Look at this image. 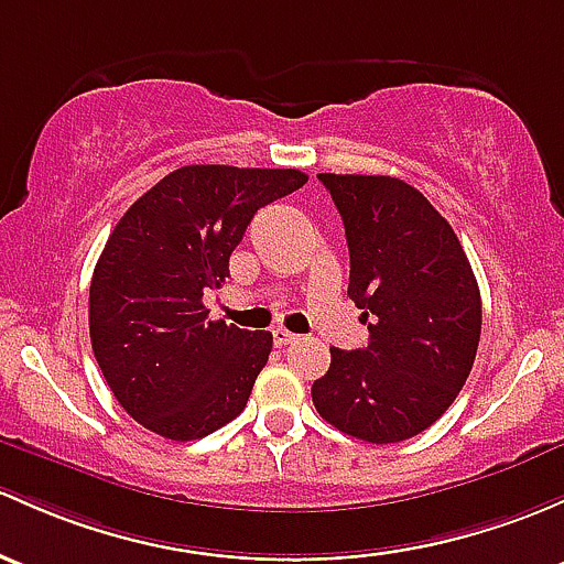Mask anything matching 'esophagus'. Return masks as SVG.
Returning a JSON list of instances; mask_svg holds the SVG:
<instances>
[{
	"mask_svg": "<svg viewBox=\"0 0 564 564\" xmlns=\"http://www.w3.org/2000/svg\"><path fill=\"white\" fill-rule=\"evenodd\" d=\"M272 343H275L278 348L292 346V343H297V335H294V332H289V329H283V327H278V329H272Z\"/></svg>",
	"mask_w": 564,
	"mask_h": 564,
	"instance_id": "esophagus-1",
	"label": "esophagus"
}]
</instances>
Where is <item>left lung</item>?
Instances as JSON below:
<instances>
[{
	"label": "left lung",
	"instance_id": "left-lung-1",
	"mask_svg": "<svg viewBox=\"0 0 564 564\" xmlns=\"http://www.w3.org/2000/svg\"><path fill=\"white\" fill-rule=\"evenodd\" d=\"M346 227L370 340L329 348L313 405L346 435L400 443L432 426L465 387L481 340V292L452 224L419 188L389 175L322 173Z\"/></svg>",
	"mask_w": 564,
	"mask_h": 564
}]
</instances>
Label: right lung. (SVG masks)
I'll return each instance as SVG.
<instances>
[{
    "label": "right lung",
    "mask_w": 564,
    "mask_h": 564,
    "mask_svg": "<svg viewBox=\"0 0 564 564\" xmlns=\"http://www.w3.org/2000/svg\"><path fill=\"white\" fill-rule=\"evenodd\" d=\"M300 170L188 164L129 207L88 292L99 370L123 411L167 441H197L240 416L270 357V332L210 322L253 213L305 186Z\"/></svg>",
    "instance_id": "obj_1"
}]
</instances>
